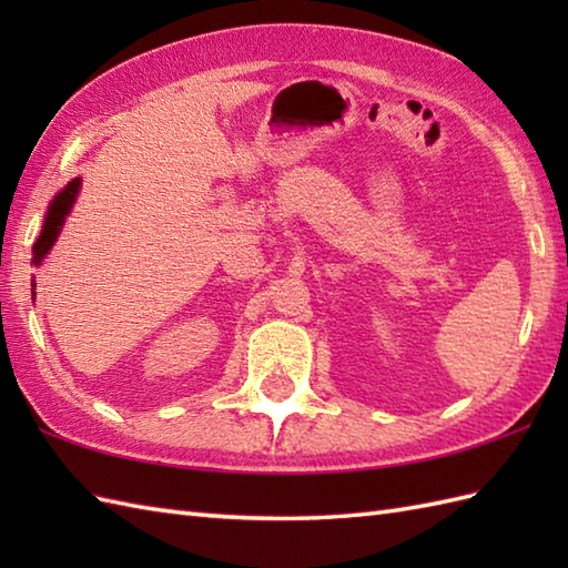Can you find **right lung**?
Returning <instances> with one entry per match:
<instances>
[{"mask_svg": "<svg viewBox=\"0 0 568 568\" xmlns=\"http://www.w3.org/2000/svg\"><path fill=\"white\" fill-rule=\"evenodd\" d=\"M78 192H80V178L70 180V183L53 197L51 207H48V212H45L41 236L36 239V244H33V258H31L33 265H41V261L48 256V251L53 248L60 229H63V224H65V216L70 214L72 204H75Z\"/></svg>", "mask_w": 568, "mask_h": 568, "instance_id": "add662e5", "label": "right lung"}]
</instances>
